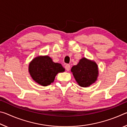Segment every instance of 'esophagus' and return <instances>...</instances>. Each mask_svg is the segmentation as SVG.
<instances>
[{"label": "esophagus", "mask_w": 127, "mask_h": 127, "mask_svg": "<svg viewBox=\"0 0 127 127\" xmlns=\"http://www.w3.org/2000/svg\"><path fill=\"white\" fill-rule=\"evenodd\" d=\"M70 67V66L69 64H66L65 65V69L67 70V71H69V70Z\"/></svg>", "instance_id": "obj_1"}]
</instances>
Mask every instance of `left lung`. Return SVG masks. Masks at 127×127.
<instances>
[{"mask_svg":"<svg viewBox=\"0 0 127 127\" xmlns=\"http://www.w3.org/2000/svg\"><path fill=\"white\" fill-rule=\"evenodd\" d=\"M71 71L77 83L81 87H89L97 79V65L94 62L81 59L77 65L72 66Z\"/></svg>","mask_w":127,"mask_h":127,"instance_id":"8db88e82","label":"left lung"}]
</instances>
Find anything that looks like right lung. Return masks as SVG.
I'll return each instance as SVG.
<instances>
[{
	"label": "right lung",
	"instance_id": "add662e5",
	"mask_svg": "<svg viewBox=\"0 0 127 127\" xmlns=\"http://www.w3.org/2000/svg\"><path fill=\"white\" fill-rule=\"evenodd\" d=\"M64 70L61 64L53 62L48 56L36 58L29 65V72L32 78L44 86L50 85L54 82L56 75Z\"/></svg>",
	"mask_w": 127,
	"mask_h": 127
}]
</instances>
